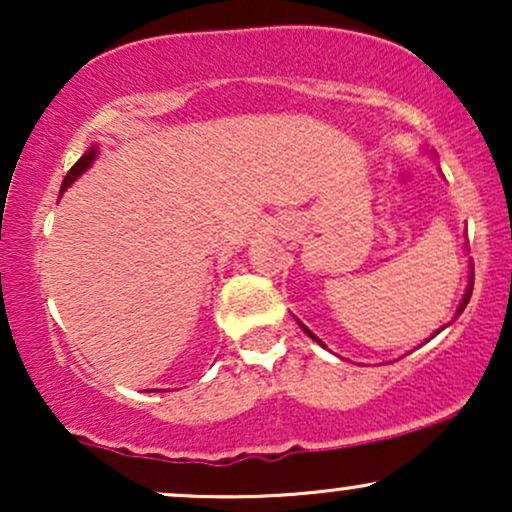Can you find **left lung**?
I'll return each instance as SVG.
<instances>
[{
	"label": "left lung",
	"instance_id": "obj_1",
	"mask_svg": "<svg viewBox=\"0 0 512 512\" xmlns=\"http://www.w3.org/2000/svg\"><path fill=\"white\" fill-rule=\"evenodd\" d=\"M472 286H474V272H472V274H469V286H467V293H464V298H462L460 308H457V315H460V313H462V310H464V308H467V303H469V296H472ZM301 327H303V330H305V332H308V337H310V339H315V342H317V344H322V342H320V339H317V337H315V334L308 330V327H305V325H301ZM440 330H443V327H440ZM440 330H438V332H440ZM438 332H436V334H438ZM322 346H325V344H322Z\"/></svg>",
	"mask_w": 512,
	"mask_h": 512
}]
</instances>
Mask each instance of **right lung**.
Wrapping results in <instances>:
<instances>
[{
	"label": "right lung",
	"mask_w": 512,
	"mask_h": 512,
	"mask_svg": "<svg viewBox=\"0 0 512 512\" xmlns=\"http://www.w3.org/2000/svg\"><path fill=\"white\" fill-rule=\"evenodd\" d=\"M93 161H96V146H91V149H88L86 151V154L84 156H81L79 158V161H76L74 163V166H72V170H69V173L67 175H64V180H62V192L64 190H67V187L69 185H72V182L76 180V178H79V175L81 173H84V170L88 168V166H91V163Z\"/></svg>",
	"instance_id": "right-lung-1"
}]
</instances>
